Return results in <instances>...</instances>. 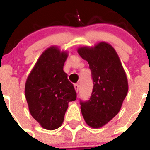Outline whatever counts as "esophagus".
<instances>
[{
    "instance_id": "1",
    "label": "esophagus",
    "mask_w": 150,
    "mask_h": 150,
    "mask_svg": "<svg viewBox=\"0 0 150 150\" xmlns=\"http://www.w3.org/2000/svg\"><path fill=\"white\" fill-rule=\"evenodd\" d=\"M74 88H75V90H76V92H78V91H79V85H78V84H74Z\"/></svg>"
}]
</instances>
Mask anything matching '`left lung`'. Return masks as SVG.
<instances>
[{"label": "left lung", "mask_w": 150, "mask_h": 150, "mask_svg": "<svg viewBox=\"0 0 150 150\" xmlns=\"http://www.w3.org/2000/svg\"><path fill=\"white\" fill-rule=\"evenodd\" d=\"M77 52L88 62L94 84L89 100L80 101L82 114L88 126L101 128L121 109L128 91L126 74L116 50L106 42Z\"/></svg>", "instance_id": "left-lung-1"}]
</instances>
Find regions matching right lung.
Listing matches in <instances>:
<instances>
[{
  "label": "right lung",
  "mask_w": 150,
  "mask_h": 150,
  "mask_svg": "<svg viewBox=\"0 0 150 150\" xmlns=\"http://www.w3.org/2000/svg\"><path fill=\"white\" fill-rule=\"evenodd\" d=\"M67 56L58 46H50L41 54L26 80L25 95L30 113L45 129L59 128L68 103L76 100V91L63 70Z\"/></svg>",
  "instance_id": "obj_1"
}]
</instances>
